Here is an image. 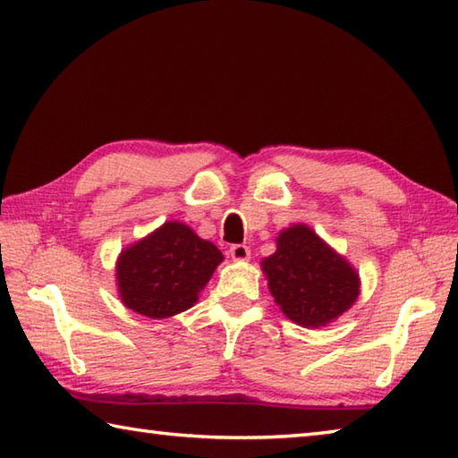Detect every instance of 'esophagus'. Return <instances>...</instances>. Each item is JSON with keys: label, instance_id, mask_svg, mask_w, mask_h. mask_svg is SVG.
Here are the masks:
<instances>
[{"label": "esophagus", "instance_id": "esophagus-1", "mask_svg": "<svg viewBox=\"0 0 458 458\" xmlns=\"http://www.w3.org/2000/svg\"><path fill=\"white\" fill-rule=\"evenodd\" d=\"M228 256L234 261H248L250 259V248L244 244H236L228 250Z\"/></svg>", "mask_w": 458, "mask_h": 458}]
</instances>
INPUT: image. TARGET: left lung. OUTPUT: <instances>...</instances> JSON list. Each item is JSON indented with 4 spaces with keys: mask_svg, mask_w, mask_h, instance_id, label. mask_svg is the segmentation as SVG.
<instances>
[{
    "mask_svg": "<svg viewBox=\"0 0 458 458\" xmlns=\"http://www.w3.org/2000/svg\"><path fill=\"white\" fill-rule=\"evenodd\" d=\"M261 271L281 313L307 328L333 323L360 295L356 267L301 222L279 232Z\"/></svg>",
    "mask_w": 458,
    "mask_h": 458,
    "instance_id": "8db88e82",
    "label": "left lung"
}]
</instances>
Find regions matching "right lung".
<instances>
[{"label": "right lung", "instance_id": "obj_1", "mask_svg": "<svg viewBox=\"0 0 458 458\" xmlns=\"http://www.w3.org/2000/svg\"><path fill=\"white\" fill-rule=\"evenodd\" d=\"M222 259L212 242L194 234L184 222L169 220L120 251L118 297L133 313L169 318L197 303Z\"/></svg>", "mask_w": 458, "mask_h": 458}]
</instances>
